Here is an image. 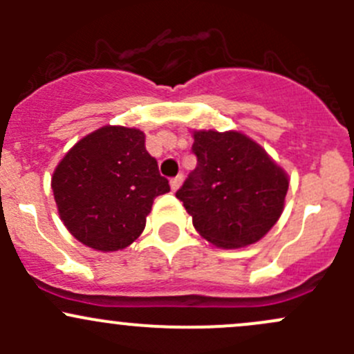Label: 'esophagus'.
Masks as SVG:
<instances>
[{"label": "esophagus", "instance_id": "1", "mask_svg": "<svg viewBox=\"0 0 354 354\" xmlns=\"http://www.w3.org/2000/svg\"><path fill=\"white\" fill-rule=\"evenodd\" d=\"M171 188H173V190H178V188H180V185L183 183V174H178V176H174V178H171Z\"/></svg>", "mask_w": 354, "mask_h": 354}]
</instances>
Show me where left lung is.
<instances>
[{"mask_svg": "<svg viewBox=\"0 0 354 354\" xmlns=\"http://www.w3.org/2000/svg\"><path fill=\"white\" fill-rule=\"evenodd\" d=\"M197 167L176 198L210 243L240 248L259 241L277 223L288 176L260 145L238 131H195Z\"/></svg>", "mask_w": 354, "mask_h": 354, "instance_id": "obj_1", "label": "left lung"}]
</instances>
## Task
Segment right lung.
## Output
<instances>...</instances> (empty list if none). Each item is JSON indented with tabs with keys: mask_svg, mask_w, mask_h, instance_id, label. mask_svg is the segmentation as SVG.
I'll use <instances>...</instances> for the list:
<instances>
[{
	"mask_svg": "<svg viewBox=\"0 0 354 354\" xmlns=\"http://www.w3.org/2000/svg\"><path fill=\"white\" fill-rule=\"evenodd\" d=\"M51 187L68 231L91 248L114 252L140 236L169 181L145 149L144 131L104 127L63 157Z\"/></svg>",
	"mask_w": 354,
	"mask_h": 354,
	"instance_id": "right-lung-1",
	"label": "right lung"
}]
</instances>
